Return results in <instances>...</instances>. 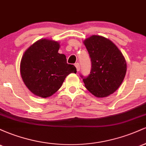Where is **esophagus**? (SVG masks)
I'll return each instance as SVG.
<instances>
[{
  "instance_id": "34e87169",
  "label": "esophagus",
  "mask_w": 146,
  "mask_h": 146,
  "mask_svg": "<svg viewBox=\"0 0 146 146\" xmlns=\"http://www.w3.org/2000/svg\"><path fill=\"white\" fill-rule=\"evenodd\" d=\"M75 67H76V68H77V71H80V64H79V63H75Z\"/></svg>"
}]
</instances>
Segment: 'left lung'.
I'll return each mask as SVG.
<instances>
[{"label": "left lung", "instance_id": "obj_1", "mask_svg": "<svg viewBox=\"0 0 146 146\" xmlns=\"http://www.w3.org/2000/svg\"><path fill=\"white\" fill-rule=\"evenodd\" d=\"M91 61L89 75L82 78L87 90L97 98L113 94L121 84L126 73V62L112 41L92 36L84 41Z\"/></svg>", "mask_w": 146, "mask_h": 146}]
</instances>
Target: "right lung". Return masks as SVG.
I'll list each match as a JSON object with an SVG mask.
<instances>
[{
  "instance_id": "obj_1",
  "label": "right lung",
  "mask_w": 146,
  "mask_h": 146,
  "mask_svg": "<svg viewBox=\"0 0 146 146\" xmlns=\"http://www.w3.org/2000/svg\"><path fill=\"white\" fill-rule=\"evenodd\" d=\"M59 42L40 39L30 46L21 62V74L31 93L48 98L59 90L65 78L76 73L74 65L66 62L65 55L58 53Z\"/></svg>"
}]
</instances>
